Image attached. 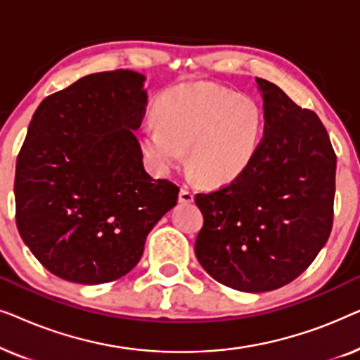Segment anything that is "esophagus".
Returning <instances> with one entry per match:
<instances>
[{
  "mask_svg": "<svg viewBox=\"0 0 360 360\" xmlns=\"http://www.w3.org/2000/svg\"><path fill=\"white\" fill-rule=\"evenodd\" d=\"M193 198H195L193 191H191L186 185L181 186L180 193H179V200L181 201V203H191V201H193Z\"/></svg>",
  "mask_w": 360,
  "mask_h": 360,
  "instance_id": "esophagus-1",
  "label": "esophagus"
}]
</instances>
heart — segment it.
<instances>
[{"instance_id": "obj_1", "label": "heart", "mask_w": 360, "mask_h": 360, "mask_svg": "<svg viewBox=\"0 0 360 360\" xmlns=\"http://www.w3.org/2000/svg\"><path fill=\"white\" fill-rule=\"evenodd\" d=\"M159 127L142 134V149L160 172L188 167L208 185L229 184L252 165L262 146L265 115L254 98L195 83L165 91L155 106Z\"/></svg>"}]
</instances>
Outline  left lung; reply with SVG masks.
<instances>
[{
  "label": "left lung",
  "mask_w": 360,
  "mask_h": 360,
  "mask_svg": "<svg viewBox=\"0 0 360 360\" xmlns=\"http://www.w3.org/2000/svg\"><path fill=\"white\" fill-rule=\"evenodd\" d=\"M265 131L252 165L228 185L198 193V262L240 292L283 287L307 270L331 234L336 154L316 112L255 78Z\"/></svg>",
  "instance_id": "1"
}]
</instances>
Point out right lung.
I'll list each match as a JSON object with an SVG mask.
<instances>
[{"label": "right lung", "instance_id": "add662e5", "mask_svg": "<svg viewBox=\"0 0 360 360\" xmlns=\"http://www.w3.org/2000/svg\"><path fill=\"white\" fill-rule=\"evenodd\" d=\"M144 77L100 72L47 96L16 160V226L49 272L96 285L131 272L179 186L142 164L134 131L146 115Z\"/></svg>", "mask_w": 360, "mask_h": 360}]
</instances>
